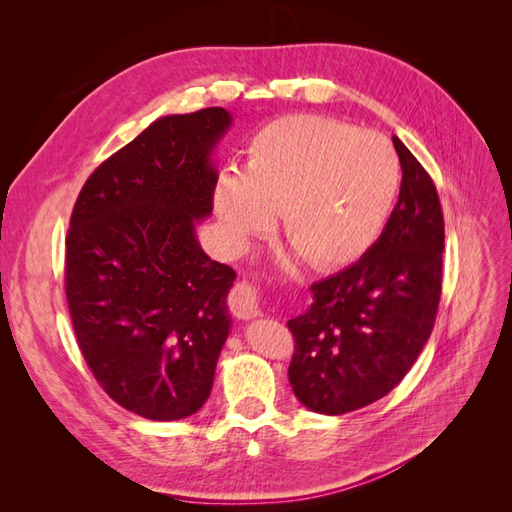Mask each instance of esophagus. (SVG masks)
I'll list each match as a JSON object with an SVG mask.
<instances>
[{"label": "esophagus", "mask_w": 512, "mask_h": 512, "mask_svg": "<svg viewBox=\"0 0 512 512\" xmlns=\"http://www.w3.org/2000/svg\"><path fill=\"white\" fill-rule=\"evenodd\" d=\"M230 309L241 320H252L262 314V297L256 286L241 282L230 292Z\"/></svg>", "instance_id": "34e87169"}]
</instances>
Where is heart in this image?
I'll return each mask as SVG.
<instances>
[{
	"instance_id": "heart-1",
	"label": "heart",
	"mask_w": 512,
	"mask_h": 512,
	"mask_svg": "<svg viewBox=\"0 0 512 512\" xmlns=\"http://www.w3.org/2000/svg\"><path fill=\"white\" fill-rule=\"evenodd\" d=\"M401 188L397 151L376 132L318 115L262 128L239 170L213 185V209L228 243L245 250L282 213L286 239L316 269L352 265L371 250Z\"/></svg>"
}]
</instances>
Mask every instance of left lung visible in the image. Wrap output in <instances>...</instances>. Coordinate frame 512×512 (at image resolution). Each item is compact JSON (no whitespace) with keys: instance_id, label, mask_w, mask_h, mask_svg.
Returning <instances> with one entry per match:
<instances>
[{"instance_id":"obj_1","label":"left lung","mask_w":512,"mask_h":512,"mask_svg":"<svg viewBox=\"0 0 512 512\" xmlns=\"http://www.w3.org/2000/svg\"><path fill=\"white\" fill-rule=\"evenodd\" d=\"M399 200L380 239L348 269L312 284L288 320L297 339L288 380L318 414H346L391 393L431 335L442 292L444 218L431 177L393 136Z\"/></svg>"}]
</instances>
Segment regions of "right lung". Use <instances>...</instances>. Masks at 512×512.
Segmentation results:
<instances>
[{"mask_svg":"<svg viewBox=\"0 0 512 512\" xmlns=\"http://www.w3.org/2000/svg\"><path fill=\"white\" fill-rule=\"evenodd\" d=\"M226 108L166 115L102 162L76 198L66 297L76 342L108 397L149 421L209 399L237 273L211 260L196 222L213 211Z\"/></svg>","mask_w":512,"mask_h":512,"instance_id":"right-lung-1","label":"right lung"}]
</instances>
